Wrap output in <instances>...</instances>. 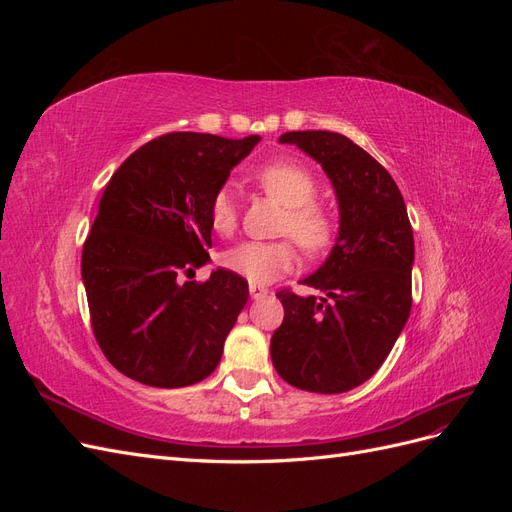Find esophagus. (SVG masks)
Wrapping results in <instances>:
<instances>
[{
    "label": "esophagus",
    "mask_w": 512,
    "mask_h": 512,
    "mask_svg": "<svg viewBox=\"0 0 512 512\" xmlns=\"http://www.w3.org/2000/svg\"><path fill=\"white\" fill-rule=\"evenodd\" d=\"M250 294H252V299H262V297H267V294H269V288L262 286V284L250 282Z\"/></svg>",
    "instance_id": "34e87169"
}]
</instances>
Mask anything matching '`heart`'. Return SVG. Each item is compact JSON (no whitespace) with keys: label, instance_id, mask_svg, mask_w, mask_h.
I'll use <instances>...</instances> for the list:
<instances>
[{"label":"heart","instance_id":"b5f03b06","mask_svg":"<svg viewBox=\"0 0 512 512\" xmlns=\"http://www.w3.org/2000/svg\"><path fill=\"white\" fill-rule=\"evenodd\" d=\"M254 179L258 188L286 207L282 232L290 235L309 256L322 254L333 243L335 218L316 200L318 181L312 170L297 162H271L260 166ZM209 224L222 237H230L239 226L237 194L222 185L209 200ZM292 239L245 241L222 254V265L254 284H267L297 265V247Z\"/></svg>","mask_w":512,"mask_h":512}]
</instances>
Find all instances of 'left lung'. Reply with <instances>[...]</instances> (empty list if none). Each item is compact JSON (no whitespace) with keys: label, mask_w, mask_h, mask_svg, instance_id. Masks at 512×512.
<instances>
[{"label":"left lung","mask_w":512,"mask_h":512,"mask_svg":"<svg viewBox=\"0 0 512 512\" xmlns=\"http://www.w3.org/2000/svg\"><path fill=\"white\" fill-rule=\"evenodd\" d=\"M333 181L339 237L327 262L301 284L322 297L284 288V322L271 337L273 365L288 384L344 393L389 356L412 309L414 237L404 196L378 160L329 130L286 132Z\"/></svg>","instance_id":"1"}]
</instances>
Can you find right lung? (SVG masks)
<instances>
[{
  "mask_svg": "<svg viewBox=\"0 0 512 512\" xmlns=\"http://www.w3.org/2000/svg\"><path fill=\"white\" fill-rule=\"evenodd\" d=\"M258 141L162 134L108 181L81 273L96 342L123 376L179 389L218 367L247 303V280L228 269L183 280L209 260L211 196Z\"/></svg>",
  "mask_w": 512,
  "mask_h": 512,
  "instance_id": "1",
  "label": "right lung"
}]
</instances>
